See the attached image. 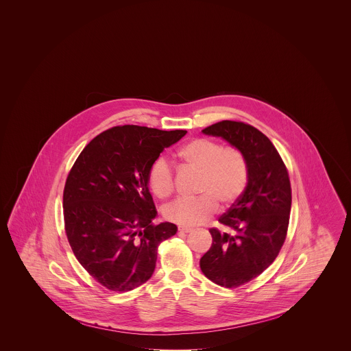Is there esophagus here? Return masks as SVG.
<instances>
[{"mask_svg":"<svg viewBox=\"0 0 351 351\" xmlns=\"http://www.w3.org/2000/svg\"><path fill=\"white\" fill-rule=\"evenodd\" d=\"M180 233H189V232H192V228H186V226H179V229H178Z\"/></svg>","mask_w":351,"mask_h":351,"instance_id":"34e87169","label":"esophagus"}]
</instances>
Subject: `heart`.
<instances>
[{
	"label": "heart",
	"mask_w": 351,
	"mask_h": 351,
	"mask_svg": "<svg viewBox=\"0 0 351 351\" xmlns=\"http://www.w3.org/2000/svg\"><path fill=\"white\" fill-rule=\"evenodd\" d=\"M178 156L184 165L200 172L196 199H179L163 208L165 218L182 226L199 225L216 213L218 202L230 206L238 200L249 182V167L245 155L237 147H222L221 143L197 138L185 143ZM149 185L154 195L166 199L175 188L173 171L165 158H158L149 169Z\"/></svg>",
	"instance_id": "obj_1"
}]
</instances>
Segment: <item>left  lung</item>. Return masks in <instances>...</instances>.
Listing matches in <instances>:
<instances>
[{
	"label": "left lung",
	"instance_id": "1",
	"mask_svg": "<svg viewBox=\"0 0 351 351\" xmlns=\"http://www.w3.org/2000/svg\"><path fill=\"white\" fill-rule=\"evenodd\" d=\"M202 133L228 141L245 155L249 167L243 195L218 218L232 233L212 228L213 243L200 259L209 280L235 288L259 276L283 246L292 202L289 176L272 142L251 125L221 121Z\"/></svg>",
	"mask_w": 351,
	"mask_h": 351
}]
</instances>
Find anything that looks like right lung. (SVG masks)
<instances>
[{"instance_id":"add662e5","label":"right lung","mask_w":351,"mask_h":351,"mask_svg":"<svg viewBox=\"0 0 351 351\" xmlns=\"http://www.w3.org/2000/svg\"><path fill=\"white\" fill-rule=\"evenodd\" d=\"M185 130L123 125L93 138L68 173L64 228L76 259L101 285L128 292L154 274L160 242L178 232L155 225L149 169Z\"/></svg>"}]
</instances>
